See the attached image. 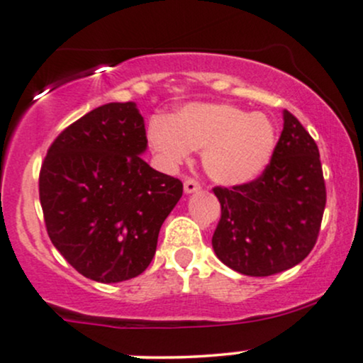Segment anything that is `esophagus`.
<instances>
[{"instance_id":"esophagus-1","label":"esophagus","mask_w":363,"mask_h":363,"mask_svg":"<svg viewBox=\"0 0 363 363\" xmlns=\"http://www.w3.org/2000/svg\"><path fill=\"white\" fill-rule=\"evenodd\" d=\"M199 187H201V186H199V182L196 181V179L187 177L184 181V191H186V193H194V191H198Z\"/></svg>"}]
</instances>
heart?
<instances>
[{"mask_svg": "<svg viewBox=\"0 0 363 363\" xmlns=\"http://www.w3.org/2000/svg\"><path fill=\"white\" fill-rule=\"evenodd\" d=\"M147 138L167 165L186 162L191 150H203V167L211 181L240 186L268 167L277 128L264 114L230 104H187L172 119L153 118Z\"/></svg>", "mask_w": 363, "mask_h": 363, "instance_id": "obj_1", "label": "heart"}]
</instances>
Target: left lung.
Returning a JSON list of instances; mask_svg holds the SVG:
<instances>
[{"instance_id": "8db88e82", "label": "left lung", "mask_w": 363, "mask_h": 363, "mask_svg": "<svg viewBox=\"0 0 363 363\" xmlns=\"http://www.w3.org/2000/svg\"><path fill=\"white\" fill-rule=\"evenodd\" d=\"M222 206L211 245L247 277H272L309 256L318 240L326 184L318 145L283 111V131L268 167L247 184L213 187Z\"/></svg>"}]
</instances>
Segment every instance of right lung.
<instances>
[{
  "mask_svg": "<svg viewBox=\"0 0 363 363\" xmlns=\"http://www.w3.org/2000/svg\"><path fill=\"white\" fill-rule=\"evenodd\" d=\"M145 150L135 104L112 102L62 129L40 165L49 239L90 280L118 283L143 273L181 199L182 182L141 160Z\"/></svg>",
  "mask_w": 363,
  "mask_h": 363,
  "instance_id": "right-lung-1",
  "label": "right lung"
}]
</instances>
